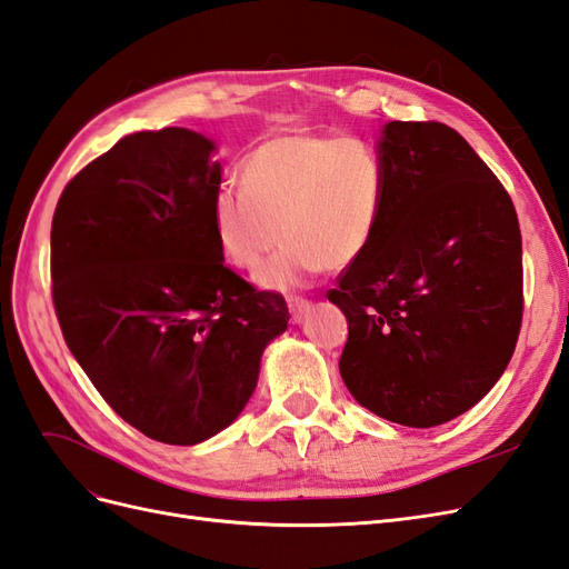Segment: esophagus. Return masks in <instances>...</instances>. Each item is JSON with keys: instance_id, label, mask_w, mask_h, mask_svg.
<instances>
[{"instance_id": "34e87169", "label": "esophagus", "mask_w": 569, "mask_h": 569, "mask_svg": "<svg viewBox=\"0 0 569 569\" xmlns=\"http://www.w3.org/2000/svg\"><path fill=\"white\" fill-rule=\"evenodd\" d=\"M313 308V303L311 301H306V299H291L289 301V316H291V322H301L306 316H308V311H311Z\"/></svg>"}]
</instances>
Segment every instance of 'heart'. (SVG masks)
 <instances>
[{"label":"heart","instance_id":"1","mask_svg":"<svg viewBox=\"0 0 569 569\" xmlns=\"http://www.w3.org/2000/svg\"><path fill=\"white\" fill-rule=\"evenodd\" d=\"M387 206V170L356 137L289 132L258 144L242 163V184L222 182L211 203L220 256L253 272L256 284L295 291L327 266L347 268L368 251Z\"/></svg>","mask_w":569,"mask_h":569}]
</instances>
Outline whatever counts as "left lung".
Instances as JSON below:
<instances>
[{"mask_svg": "<svg viewBox=\"0 0 569 569\" xmlns=\"http://www.w3.org/2000/svg\"><path fill=\"white\" fill-rule=\"evenodd\" d=\"M377 153L387 206L372 244L327 291L349 322L353 399L406 427L470 410L508 368L522 325V237L510 194L443 123L391 120Z\"/></svg>", "mask_w": 569, "mask_h": 569, "instance_id": "left-lung-1", "label": "left lung"}]
</instances>
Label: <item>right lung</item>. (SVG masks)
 <instances>
[{
	"label": "right lung",
	"mask_w": 569,
	"mask_h": 569,
	"mask_svg": "<svg viewBox=\"0 0 569 569\" xmlns=\"http://www.w3.org/2000/svg\"><path fill=\"white\" fill-rule=\"evenodd\" d=\"M187 128L134 132L66 184L51 299L68 349L149 439L192 446L244 410L287 303L226 266L211 226L222 168Z\"/></svg>",
	"instance_id": "add662e5"
}]
</instances>
